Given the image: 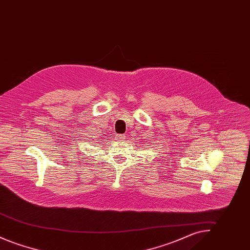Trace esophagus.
Wrapping results in <instances>:
<instances>
[{"instance_id": "esophagus-1", "label": "esophagus", "mask_w": 250, "mask_h": 250, "mask_svg": "<svg viewBox=\"0 0 250 250\" xmlns=\"http://www.w3.org/2000/svg\"><path fill=\"white\" fill-rule=\"evenodd\" d=\"M115 139H116V141H118V142H125V135H117V136L115 137Z\"/></svg>"}]
</instances>
